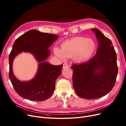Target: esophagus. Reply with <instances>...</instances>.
<instances>
[{
    "label": "esophagus",
    "mask_w": 126,
    "mask_h": 126,
    "mask_svg": "<svg viewBox=\"0 0 126 126\" xmlns=\"http://www.w3.org/2000/svg\"><path fill=\"white\" fill-rule=\"evenodd\" d=\"M68 67H69V66H68V65L67 63H64L63 64V69L67 68H68Z\"/></svg>",
    "instance_id": "1"
}]
</instances>
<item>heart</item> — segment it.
Segmentation results:
<instances>
[{"mask_svg":"<svg viewBox=\"0 0 126 126\" xmlns=\"http://www.w3.org/2000/svg\"><path fill=\"white\" fill-rule=\"evenodd\" d=\"M96 48V44L94 40L78 36L64 42L61 49L54 47L53 52L57 57L61 59L73 57L75 61L82 63L90 59Z\"/></svg>","mask_w":126,"mask_h":126,"instance_id":"obj_1","label":"heart"}]
</instances>
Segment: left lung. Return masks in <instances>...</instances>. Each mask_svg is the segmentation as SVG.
I'll list each match as a JSON object with an SVG mask.
<instances>
[{
    "label": "left lung",
    "instance_id": "8db88e82",
    "mask_svg": "<svg viewBox=\"0 0 126 126\" xmlns=\"http://www.w3.org/2000/svg\"><path fill=\"white\" fill-rule=\"evenodd\" d=\"M98 41L96 54L88 61L72 65L73 82L79 97L94 99L106 95L115 84L118 73L116 53L111 41L92 29Z\"/></svg>",
    "mask_w": 126,
    "mask_h": 126
}]
</instances>
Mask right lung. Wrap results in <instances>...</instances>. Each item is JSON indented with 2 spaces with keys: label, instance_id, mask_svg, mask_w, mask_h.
<instances>
[{
  "label": "right lung",
  "instance_id": "add662e5",
  "mask_svg": "<svg viewBox=\"0 0 126 126\" xmlns=\"http://www.w3.org/2000/svg\"><path fill=\"white\" fill-rule=\"evenodd\" d=\"M58 38L56 34L32 29L15 41L9 57V76L14 89L20 96L32 101H44L52 95L56 79L61 74L63 65H52L44 61L50 54L48 48ZM23 51L31 53L40 62L36 77L28 82L19 81L12 72L14 58Z\"/></svg>",
  "mask_w": 126,
  "mask_h": 126
}]
</instances>
